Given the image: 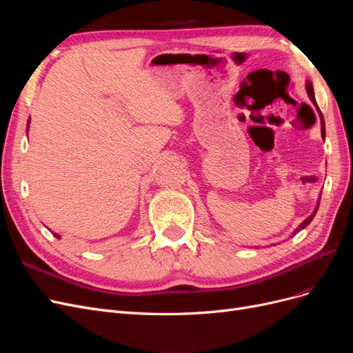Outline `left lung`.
Masks as SVG:
<instances>
[{"label":"left lung","instance_id":"1","mask_svg":"<svg viewBox=\"0 0 353 353\" xmlns=\"http://www.w3.org/2000/svg\"><path fill=\"white\" fill-rule=\"evenodd\" d=\"M306 92H307V95H309V99H311V101L314 103V105L316 108V110H318V114H319V121H321V137L323 138H325V123H324V117H323V113H321V110H319V108H318V104H316V100H315V94H314V88H312V83L309 82V81H306ZM321 199V197H319ZM319 199H318V203H316V208H315V210L311 213V216H307L301 225H299L294 231H293V234H292V237L294 236L296 232H299L301 230H303V228H306L309 223H311V221L314 219V216H315V213H316V210H318V208H319Z\"/></svg>","mask_w":353,"mask_h":353}]
</instances>
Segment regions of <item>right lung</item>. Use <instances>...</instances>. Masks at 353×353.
<instances>
[{"label":"right lung","mask_w":353,"mask_h":353,"mask_svg":"<svg viewBox=\"0 0 353 353\" xmlns=\"http://www.w3.org/2000/svg\"><path fill=\"white\" fill-rule=\"evenodd\" d=\"M29 123H30V119L28 121V130H29ZM52 234H54V237H57V239H60V236H59V234H56V232H52Z\"/></svg>","instance_id":"add662e5"}]
</instances>
